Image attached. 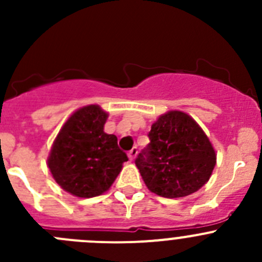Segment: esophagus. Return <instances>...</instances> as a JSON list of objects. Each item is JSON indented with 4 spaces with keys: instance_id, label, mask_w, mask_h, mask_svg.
Masks as SVG:
<instances>
[{
    "instance_id": "obj_1",
    "label": "esophagus",
    "mask_w": 262,
    "mask_h": 262,
    "mask_svg": "<svg viewBox=\"0 0 262 262\" xmlns=\"http://www.w3.org/2000/svg\"><path fill=\"white\" fill-rule=\"evenodd\" d=\"M136 155H138V148H133V149H131V151L128 152V159L131 160V161H133L134 159H135L136 157Z\"/></svg>"
}]
</instances>
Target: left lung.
Instances as JSON below:
<instances>
[{
	"label": "left lung",
	"instance_id": "8db88e82",
	"mask_svg": "<svg viewBox=\"0 0 262 262\" xmlns=\"http://www.w3.org/2000/svg\"><path fill=\"white\" fill-rule=\"evenodd\" d=\"M149 144L135 164L152 193L181 198L209 181L216 155L195 120L182 111H168L152 124Z\"/></svg>",
	"mask_w": 262,
	"mask_h": 262
}]
</instances>
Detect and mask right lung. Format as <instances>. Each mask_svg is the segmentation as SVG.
I'll return each instance as SVG.
<instances>
[{
	"label": "right lung",
	"mask_w": 262,
	"mask_h": 262,
	"mask_svg": "<svg viewBox=\"0 0 262 262\" xmlns=\"http://www.w3.org/2000/svg\"><path fill=\"white\" fill-rule=\"evenodd\" d=\"M107 113L98 105L78 108L55 139L48 168L55 181L68 193L92 198L108 190L128 160L115 135L103 131Z\"/></svg>",
	"instance_id": "right-lung-1"
}]
</instances>
